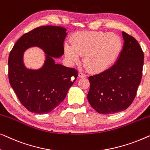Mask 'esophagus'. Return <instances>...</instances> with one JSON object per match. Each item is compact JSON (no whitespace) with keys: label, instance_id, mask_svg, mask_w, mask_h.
Segmentation results:
<instances>
[{"label":"esophagus","instance_id":"34e87169","mask_svg":"<svg viewBox=\"0 0 150 150\" xmlns=\"http://www.w3.org/2000/svg\"><path fill=\"white\" fill-rule=\"evenodd\" d=\"M79 76L80 78H84V77L87 76H86V74H85L83 73V72H79Z\"/></svg>","mask_w":150,"mask_h":150}]
</instances>
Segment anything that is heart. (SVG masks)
I'll use <instances>...</instances> for the list:
<instances>
[{
  "instance_id": "b5f03b06",
  "label": "heart",
  "mask_w": 150,
  "mask_h": 150,
  "mask_svg": "<svg viewBox=\"0 0 150 150\" xmlns=\"http://www.w3.org/2000/svg\"><path fill=\"white\" fill-rule=\"evenodd\" d=\"M72 47L65 45L67 59L72 63L84 57V65L92 72H102L111 66L120 56L122 41L117 35L108 33L82 32L71 40Z\"/></svg>"
}]
</instances>
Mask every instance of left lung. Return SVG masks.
I'll return each instance as SVG.
<instances>
[{
  "label": "left lung",
  "instance_id": "obj_1",
  "mask_svg": "<svg viewBox=\"0 0 150 150\" xmlns=\"http://www.w3.org/2000/svg\"><path fill=\"white\" fill-rule=\"evenodd\" d=\"M124 43L117 62L103 72L89 77L87 99L98 113L112 114L132 103L142 78L144 54L139 42L122 32Z\"/></svg>",
  "mask_w": 150,
  "mask_h": 150
}]
</instances>
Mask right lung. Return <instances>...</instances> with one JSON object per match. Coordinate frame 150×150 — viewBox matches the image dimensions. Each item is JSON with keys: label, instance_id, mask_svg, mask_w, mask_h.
Returning a JSON list of instances; mask_svg holds the SVG:
<instances>
[{"label": "right lung", "instance_id": "right-lung-1", "mask_svg": "<svg viewBox=\"0 0 150 150\" xmlns=\"http://www.w3.org/2000/svg\"><path fill=\"white\" fill-rule=\"evenodd\" d=\"M66 35V29L61 26H40L24 34L9 53V83L21 104L30 112L52 111L65 99L76 79V69L55 64L52 57L63 54ZM32 46L40 47L47 54L45 65L38 71L25 69L22 61L23 52Z\"/></svg>", "mask_w": 150, "mask_h": 150}]
</instances>
